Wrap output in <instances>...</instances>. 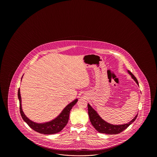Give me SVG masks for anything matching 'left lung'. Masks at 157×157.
Wrapping results in <instances>:
<instances>
[{"label": "left lung", "mask_w": 157, "mask_h": 157, "mask_svg": "<svg viewBox=\"0 0 157 157\" xmlns=\"http://www.w3.org/2000/svg\"><path fill=\"white\" fill-rule=\"evenodd\" d=\"M127 72L130 75L131 77L136 82L137 84L139 85V83L136 78L135 77V76L130 71H128ZM87 107H88V114L89 116L90 122L94 127L95 128V130L100 133H107V134H110V135H114V134L120 133L125 129H126L131 124H132L137 117V114L136 116L128 124H120V125H114L112 124H109L106 121L103 120L99 116V114L97 113V112L91 107L89 104H87Z\"/></svg>", "instance_id": "1"}]
</instances>
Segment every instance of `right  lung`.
Masks as SVG:
<instances>
[{
    "label": "right lung",
    "mask_w": 157,
    "mask_h": 157,
    "mask_svg": "<svg viewBox=\"0 0 157 157\" xmlns=\"http://www.w3.org/2000/svg\"><path fill=\"white\" fill-rule=\"evenodd\" d=\"M18 98L20 101L21 115L24 121L26 122V124L33 130L36 131L39 133H43L45 135L54 134L62 130V129L66 126V125L68 123L70 110L78 101V99H76L72 102L68 104L67 106L64 108L63 110L62 111L60 114L53 120L43 124H38L30 120L24 113L21 105V97L20 88L18 91Z\"/></svg>",
    "instance_id": "1"
}]
</instances>
